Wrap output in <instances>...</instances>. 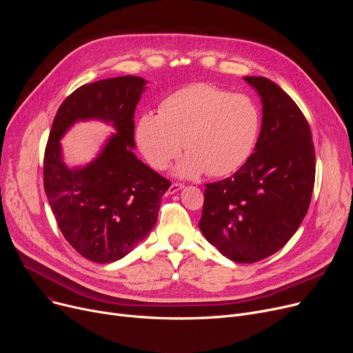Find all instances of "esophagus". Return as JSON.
I'll return each instance as SVG.
<instances>
[{
	"mask_svg": "<svg viewBox=\"0 0 353 353\" xmlns=\"http://www.w3.org/2000/svg\"><path fill=\"white\" fill-rule=\"evenodd\" d=\"M183 188H184V186H183L181 183H173L172 186L169 188V190H167V193H169V194H174V193H177L179 190H181Z\"/></svg>",
	"mask_w": 353,
	"mask_h": 353,
	"instance_id": "34e87169",
	"label": "esophagus"
}]
</instances>
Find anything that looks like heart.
<instances>
[{
	"label": "heart",
	"mask_w": 353,
	"mask_h": 353,
	"mask_svg": "<svg viewBox=\"0 0 353 353\" xmlns=\"http://www.w3.org/2000/svg\"><path fill=\"white\" fill-rule=\"evenodd\" d=\"M261 132V113L246 94L208 83L177 90L163 100L159 114L141 116L136 139L145 160L157 170L165 169L188 152L176 173L214 177L234 173L250 157Z\"/></svg>",
	"instance_id": "heart-1"
}]
</instances>
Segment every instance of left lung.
<instances>
[{"label": "left lung", "instance_id": "1", "mask_svg": "<svg viewBox=\"0 0 353 353\" xmlns=\"http://www.w3.org/2000/svg\"><path fill=\"white\" fill-rule=\"evenodd\" d=\"M262 99L254 153L225 180L206 184L199 229L237 263L282 249L307 213L314 186V148L307 120L286 92L265 77H243Z\"/></svg>", "mask_w": 353, "mask_h": 353}]
</instances>
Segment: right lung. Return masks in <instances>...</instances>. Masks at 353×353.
Wrapping results in <instances>:
<instances>
[{"label":"right lung","instance_id":"obj_1","mask_svg":"<svg viewBox=\"0 0 353 353\" xmlns=\"http://www.w3.org/2000/svg\"><path fill=\"white\" fill-rule=\"evenodd\" d=\"M134 76L84 84L70 94L54 117L44 154V190L67 242L96 263H111L132 252L157 221L170 181L133 153L134 110L145 90ZM101 119L118 133L99 156L71 170L59 140L77 121Z\"/></svg>","mask_w":353,"mask_h":353}]
</instances>
